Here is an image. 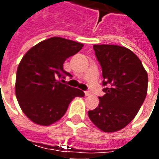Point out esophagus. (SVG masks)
<instances>
[{
  "label": "esophagus",
  "instance_id": "esophagus-1",
  "mask_svg": "<svg viewBox=\"0 0 159 159\" xmlns=\"http://www.w3.org/2000/svg\"><path fill=\"white\" fill-rule=\"evenodd\" d=\"M84 93H85V96H90L91 95V92L90 91H85Z\"/></svg>",
  "mask_w": 159,
  "mask_h": 159
}]
</instances>
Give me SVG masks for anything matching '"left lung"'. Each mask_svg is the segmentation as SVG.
<instances>
[{
  "label": "left lung",
  "instance_id": "left-lung-1",
  "mask_svg": "<svg viewBox=\"0 0 159 159\" xmlns=\"http://www.w3.org/2000/svg\"><path fill=\"white\" fill-rule=\"evenodd\" d=\"M102 68L103 91L100 103L89 111L93 123L104 132H116L134 118L147 93L148 76L140 59L117 45H93Z\"/></svg>",
  "mask_w": 159,
  "mask_h": 159
}]
</instances>
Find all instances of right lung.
<instances>
[{
  "label": "right lung",
  "mask_w": 159,
  "mask_h": 159,
  "mask_svg": "<svg viewBox=\"0 0 159 159\" xmlns=\"http://www.w3.org/2000/svg\"><path fill=\"white\" fill-rule=\"evenodd\" d=\"M83 44L61 37L39 42L24 55L17 70L15 93L19 107L33 123L48 126L65 115L75 97H83L82 90L61 83L71 76L63 69L70 56Z\"/></svg>",
  "instance_id": "add662e5"
}]
</instances>
